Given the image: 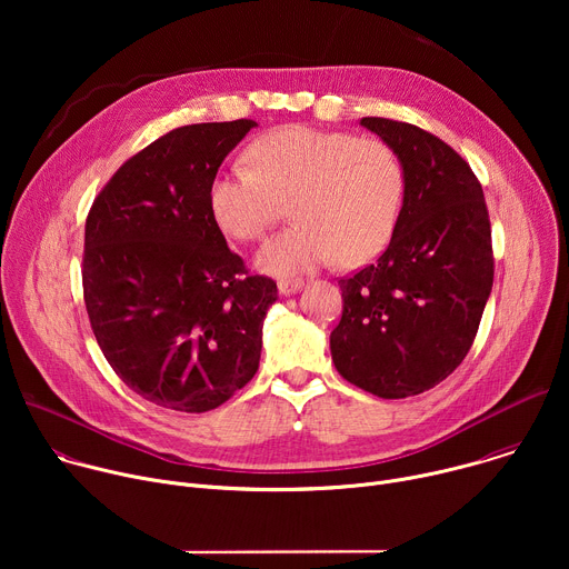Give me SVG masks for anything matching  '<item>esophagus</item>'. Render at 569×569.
<instances>
[{
	"instance_id": "1",
	"label": "esophagus",
	"mask_w": 569,
	"mask_h": 569,
	"mask_svg": "<svg viewBox=\"0 0 569 569\" xmlns=\"http://www.w3.org/2000/svg\"><path fill=\"white\" fill-rule=\"evenodd\" d=\"M303 288V281L301 279H281L279 281V292L281 295H295Z\"/></svg>"
}]
</instances>
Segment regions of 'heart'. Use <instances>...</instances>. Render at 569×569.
<instances>
[{"mask_svg":"<svg viewBox=\"0 0 569 569\" xmlns=\"http://www.w3.org/2000/svg\"><path fill=\"white\" fill-rule=\"evenodd\" d=\"M209 187L218 227L238 240L263 238L292 202L299 220L259 252L279 277L310 272L338 257L360 266L385 250L405 193L396 150L378 137L310 126L274 128L252 141Z\"/></svg>","mask_w":569,"mask_h":569,"instance_id":"b5f03b06","label":"heart"}]
</instances>
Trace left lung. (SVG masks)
<instances>
[{
	"mask_svg": "<svg viewBox=\"0 0 569 569\" xmlns=\"http://www.w3.org/2000/svg\"><path fill=\"white\" fill-rule=\"evenodd\" d=\"M402 164L405 193L387 250L342 277L336 369L378 398H408L466 358L493 288L491 220L468 161L419 126L365 117Z\"/></svg>",
	"mask_w": 569,
	"mask_h": 569,
	"instance_id": "obj_1",
	"label": "left lung"
}]
</instances>
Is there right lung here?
Wrapping results in <instances>:
<instances>
[{"label":"right lung","mask_w":569,"mask_h":569,"mask_svg":"<svg viewBox=\"0 0 569 569\" xmlns=\"http://www.w3.org/2000/svg\"><path fill=\"white\" fill-rule=\"evenodd\" d=\"M257 121L182 126L132 154L86 220L83 297L114 373L176 412H209L261 360L277 283L250 274L209 209V187Z\"/></svg>","instance_id":"1"}]
</instances>
